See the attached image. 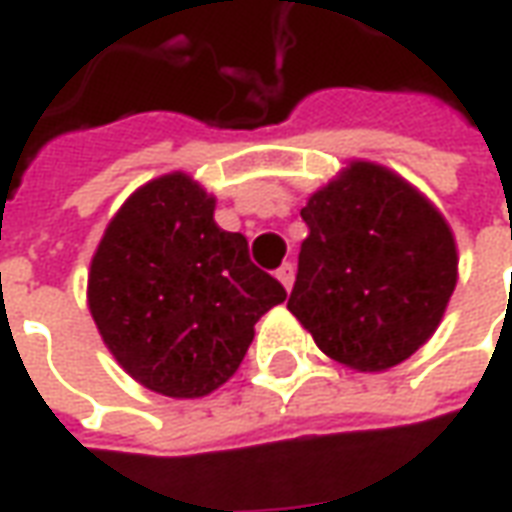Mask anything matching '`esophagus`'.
Returning <instances> with one entry per match:
<instances>
[{
	"label": "esophagus",
	"mask_w": 512,
	"mask_h": 512,
	"mask_svg": "<svg viewBox=\"0 0 512 512\" xmlns=\"http://www.w3.org/2000/svg\"><path fill=\"white\" fill-rule=\"evenodd\" d=\"M277 279L282 282V288L290 290L293 288V279H296V271H293V263H282L277 271Z\"/></svg>",
	"instance_id": "obj_1"
}]
</instances>
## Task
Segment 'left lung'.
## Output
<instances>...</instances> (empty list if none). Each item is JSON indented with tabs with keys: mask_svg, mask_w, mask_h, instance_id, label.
<instances>
[{
	"mask_svg": "<svg viewBox=\"0 0 512 512\" xmlns=\"http://www.w3.org/2000/svg\"><path fill=\"white\" fill-rule=\"evenodd\" d=\"M310 227L288 310L334 362L381 373L439 329L458 282L447 219L408 180L348 161L301 208Z\"/></svg>",
	"mask_w": 512,
	"mask_h": 512,
	"instance_id": "obj_1",
	"label": "left lung"
}]
</instances>
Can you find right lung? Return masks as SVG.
<instances>
[{
  "mask_svg": "<svg viewBox=\"0 0 512 512\" xmlns=\"http://www.w3.org/2000/svg\"><path fill=\"white\" fill-rule=\"evenodd\" d=\"M213 208L191 175H161L120 205L90 263L87 304L104 345L158 395H211L244 362L255 323L288 299Z\"/></svg>",
  "mask_w": 512,
  "mask_h": 512,
  "instance_id": "obj_1",
  "label": "right lung"
}]
</instances>
